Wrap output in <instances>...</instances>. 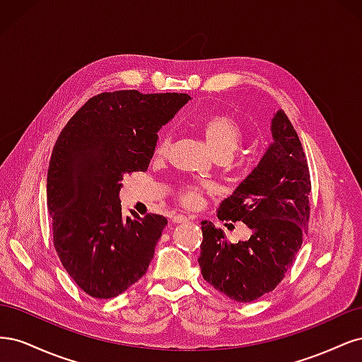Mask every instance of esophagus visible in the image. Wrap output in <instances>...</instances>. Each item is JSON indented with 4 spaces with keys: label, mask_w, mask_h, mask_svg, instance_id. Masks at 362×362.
<instances>
[{
    "label": "esophagus",
    "mask_w": 362,
    "mask_h": 362,
    "mask_svg": "<svg viewBox=\"0 0 362 362\" xmlns=\"http://www.w3.org/2000/svg\"><path fill=\"white\" fill-rule=\"evenodd\" d=\"M187 221H189V217L187 216H182V214H177V216H173L170 218L172 223H184V222H187Z\"/></svg>",
    "instance_id": "34e87169"
}]
</instances>
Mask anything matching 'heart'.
<instances>
[{"instance_id":"1","label":"heart","mask_w":362,"mask_h":362,"mask_svg":"<svg viewBox=\"0 0 362 362\" xmlns=\"http://www.w3.org/2000/svg\"><path fill=\"white\" fill-rule=\"evenodd\" d=\"M199 128L208 148L211 149L214 156H233L243 139L242 128L233 117L226 115L206 116L201 120ZM169 141V134L164 133L160 136L154 149V158L160 160L166 156ZM204 190L205 187L199 184H182L178 189V198L184 205L196 206L201 201Z\"/></svg>"}]
</instances>
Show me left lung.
Here are the masks:
<instances>
[{"label": "left lung", "mask_w": 362, "mask_h": 362, "mask_svg": "<svg viewBox=\"0 0 362 362\" xmlns=\"http://www.w3.org/2000/svg\"><path fill=\"white\" fill-rule=\"evenodd\" d=\"M270 129L273 141L257 168L217 210L221 221L246 223L249 240L229 243L222 229L202 222V276L237 302L275 290L308 229L311 181L299 136L282 110L273 115Z\"/></svg>", "instance_id": "left-lung-1"}]
</instances>
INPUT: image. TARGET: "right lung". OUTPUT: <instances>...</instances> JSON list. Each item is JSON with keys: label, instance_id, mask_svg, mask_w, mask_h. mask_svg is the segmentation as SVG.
Listing matches in <instances>:
<instances>
[{"label": "right lung", "instance_id": "obj_1", "mask_svg": "<svg viewBox=\"0 0 362 362\" xmlns=\"http://www.w3.org/2000/svg\"><path fill=\"white\" fill-rule=\"evenodd\" d=\"M187 93L105 92L90 98L54 145L47 204L54 247L84 293L110 299L145 275L168 218L122 216L127 173L145 172L163 125L187 104Z\"/></svg>", "mask_w": 362, "mask_h": 362}]
</instances>
